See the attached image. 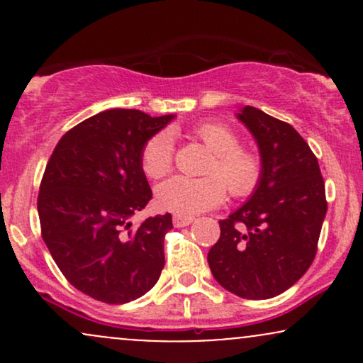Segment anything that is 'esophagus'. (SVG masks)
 Returning <instances> with one entry per match:
<instances>
[{
  "label": "esophagus",
  "instance_id": "1",
  "mask_svg": "<svg viewBox=\"0 0 363 363\" xmlns=\"http://www.w3.org/2000/svg\"><path fill=\"white\" fill-rule=\"evenodd\" d=\"M193 216H186V215H174L172 222L176 227H187V225L193 223Z\"/></svg>",
  "mask_w": 363,
  "mask_h": 363
}]
</instances>
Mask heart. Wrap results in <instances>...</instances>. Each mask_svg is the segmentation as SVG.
<instances>
[{"label": "heart", "mask_w": 363, "mask_h": 363, "mask_svg": "<svg viewBox=\"0 0 363 363\" xmlns=\"http://www.w3.org/2000/svg\"><path fill=\"white\" fill-rule=\"evenodd\" d=\"M198 140L213 152L205 177L174 176L160 182L155 201L160 210L196 215L222 205L227 190L234 198H247L261 184L262 160L251 150L240 148L239 138L222 123H203L194 129ZM174 140L169 131H158L141 150V169L158 179L172 169Z\"/></svg>", "instance_id": "heart-1"}]
</instances>
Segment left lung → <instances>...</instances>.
Returning <instances> with one entry per match:
<instances>
[{
  "mask_svg": "<svg viewBox=\"0 0 363 363\" xmlns=\"http://www.w3.org/2000/svg\"><path fill=\"white\" fill-rule=\"evenodd\" d=\"M237 119L256 140L262 179L249 201L220 220L208 264L225 290L262 301L289 290L314 261L326 191L318 158L289 123L251 106Z\"/></svg>",
  "mask_w": 363,
  "mask_h": 363,
  "instance_id": "left-lung-1",
  "label": "left lung"
}]
</instances>
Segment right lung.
<instances>
[{
  "mask_svg": "<svg viewBox=\"0 0 363 363\" xmlns=\"http://www.w3.org/2000/svg\"><path fill=\"white\" fill-rule=\"evenodd\" d=\"M172 119L99 112L69 129L45 165L37 198L43 239L66 280L95 301H136L160 278L172 215L138 227L131 216L152 199L141 150Z\"/></svg>",
  "mask_w": 363,
  "mask_h": 363,
  "instance_id": "obj_1",
  "label": "right lung"
}]
</instances>
